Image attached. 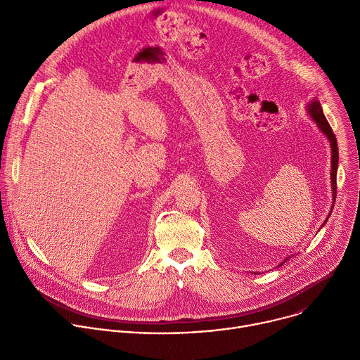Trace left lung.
<instances>
[{"mask_svg": "<svg viewBox=\"0 0 360 360\" xmlns=\"http://www.w3.org/2000/svg\"><path fill=\"white\" fill-rule=\"evenodd\" d=\"M309 114H311V117L315 120V122L318 124V127H319V129L328 136V139L330 141V146H332V172H330V175H332V189H333V202H335V199H336V172H338V160H339V157H338V141H336V136H335V134H333V131H332V128H330V125H329V122H328V120L325 118V115H323V110H322V107H321V104H319V101H312L311 104H309ZM333 208V207H332ZM332 214V212H330ZM330 214H329V217H330ZM328 221V219H326ZM325 221V222H326ZM288 261V259H286ZM285 261V262H286ZM283 265V264H282Z\"/></svg>", "mask_w": 360, "mask_h": 360, "instance_id": "8db88e82", "label": "left lung"}]
</instances>
